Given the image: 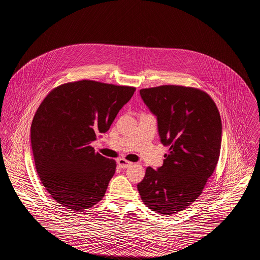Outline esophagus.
<instances>
[{"label":"esophagus","instance_id":"obj_1","mask_svg":"<svg viewBox=\"0 0 260 260\" xmlns=\"http://www.w3.org/2000/svg\"><path fill=\"white\" fill-rule=\"evenodd\" d=\"M117 164H118L119 168H121V169H127V168H129L133 165L132 161H126L124 159H119L117 161Z\"/></svg>","mask_w":260,"mask_h":260}]
</instances>
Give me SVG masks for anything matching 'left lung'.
<instances>
[{
  "label": "left lung",
  "mask_w": 260,
  "mask_h": 260,
  "mask_svg": "<svg viewBox=\"0 0 260 260\" xmlns=\"http://www.w3.org/2000/svg\"><path fill=\"white\" fill-rule=\"evenodd\" d=\"M139 93L170 149L158 170L146 169L137 189L150 210L171 215L195 202L214 172L221 148L220 115L210 95L195 87L169 85Z\"/></svg>",
  "instance_id": "obj_1"
}]
</instances>
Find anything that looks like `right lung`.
<instances>
[{"instance_id": "obj_1", "label": "right lung", "mask_w": 260, "mask_h": 260, "mask_svg": "<svg viewBox=\"0 0 260 260\" xmlns=\"http://www.w3.org/2000/svg\"><path fill=\"white\" fill-rule=\"evenodd\" d=\"M136 87L90 80L63 84L43 100L31 124L40 180L61 206L80 212L105 195L116 161L90 143L106 133Z\"/></svg>"}]
</instances>
